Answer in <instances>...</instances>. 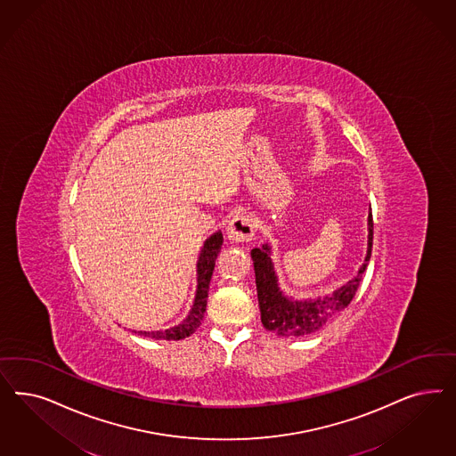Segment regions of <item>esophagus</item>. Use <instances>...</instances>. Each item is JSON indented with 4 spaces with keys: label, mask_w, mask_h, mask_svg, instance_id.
Returning <instances> with one entry per match:
<instances>
[{
    "label": "esophagus",
    "mask_w": 456,
    "mask_h": 456,
    "mask_svg": "<svg viewBox=\"0 0 456 456\" xmlns=\"http://www.w3.org/2000/svg\"><path fill=\"white\" fill-rule=\"evenodd\" d=\"M226 235L230 241H250L255 236V221L250 215H236L226 228Z\"/></svg>",
    "instance_id": "esophagus-1"
}]
</instances>
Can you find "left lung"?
<instances>
[{"label": "left lung", "mask_w": 456, "mask_h": 456, "mask_svg": "<svg viewBox=\"0 0 456 456\" xmlns=\"http://www.w3.org/2000/svg\"><path fill=\"white\" fill-rule=\"evenodd\" d=\"M372 250V213L368 215V251L364 264L357 270V275L347 283L340 285L330 294L314 298H292L281 290L279 275L272 260V247L264 243L260 248L251 250L255 268V283L258 305L265 329L279 338H304L317 332L330 322L338 312L346 309L359 289V283L368 268Z\"/></svg>", "instance_id": "obj_1"}]
</instances>
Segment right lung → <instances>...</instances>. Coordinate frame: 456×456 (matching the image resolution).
<instances>
[{"mask_svg": "<svg viewBox=\"0 0 456 456\" xmlns=\"http://www.w3.org/2000/svg\"><path fill=\"white\" fill-rule=\"evenodd\" d=\"M221 245H223V235L221 232H216L209 238H206L205 245L201 247L198 264H196V294L188 315L177 325H173L169 329L151 330V332L141 330L139 336L154 338V340H181V338H190L192 332H196V329L201 325V321L205 317L209 280L215 270V262L220 255Z\"/></svg>", "mask_w": 456, "mask_h": 456, "instance_id": "1", "label": "right lung"}]
</instances>
